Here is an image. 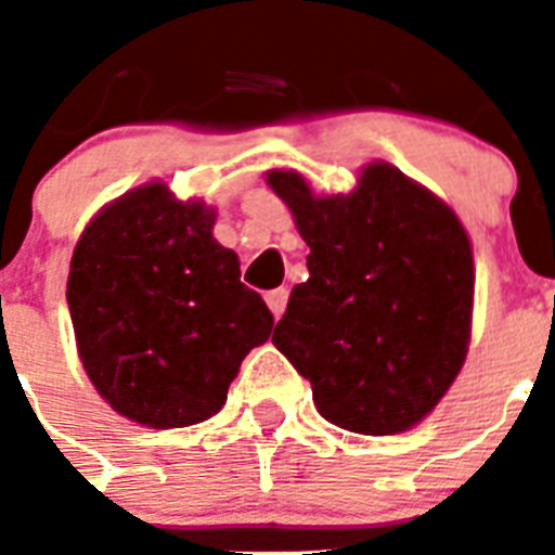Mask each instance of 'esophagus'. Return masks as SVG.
Listing matches in <instances>:
<instances>
[{"label":"esophagus","mask_w":555,"mask_h":555,"mask_svg":"<svg viewBox=\"0 0 555 555\" xmlns=\"http://www.w3.org/2000/svg\"><path fill=\"white\" fill-rule=\"evenodd\" d=\"M287 287H276V291H268L264 294V302H268V308L273 311V317H282L287 308Z\"/></svg>","instance_id":"34e87169"}]
</instances>
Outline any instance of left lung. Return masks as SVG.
I'll list each match as a JSON object with an SVG mask.
<instances>
[{"label": "left lung", "instance_id": "8db88e82", "mask_svg": "<svg viewBox=\"0 0 555 555\" xmlns=\"http://www.w3.org/2000/svg\"><path fill=\"white\" fill-rule=\"evenodd\" d=\"M308 242L273 346L311 379L325 421L395 435L438 405L464 365L473 247L431 192L371 164L348 198H313L302 176L270 172Z\"/></svg>", "mask_w": 555, "mask_h": 555}]
</instances>
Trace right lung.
I'll use <instances>...</instances> for the list:
<instances>
[{
	"label": "right lung",
	"instance_id": "obj_1",
	"mask_svg": "<svg viewBox=\"0 0 555 555\" xmlns=\"http://www.w3.org/2000/svg\"><path fill=\"white\" fill-rule=\"evenodd\" d=\"M212 224L201 201L150 184L103 209L74 250L65 296L86 374L115 412L152 429L212 417L273 331Z\"/></svg>",
	"mask_w": 555,
	"mask_h": 555
}]
</instances>
